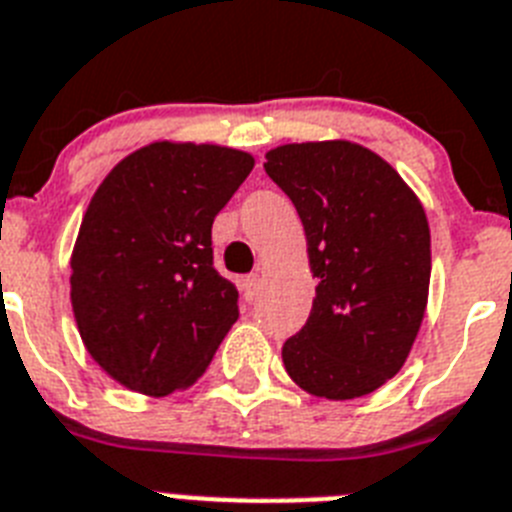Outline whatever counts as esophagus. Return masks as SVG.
Returning a JSON list of instances; mask_svg holds the SVG:
<instances>
[{
  "label": "esophagus",
  "mask_w": 512,
  "mask_h": 512,
  "mask_svg": "<svg viewBox=\"0 0 512 512\" xmlns=\"http://www.w3.org/2000/svg\"><path fill=\"white\" fill-rule=\"evenodd\" d=\"M242 291H244V299H247V302L257 299V291H260V276H257V273H252V276L244 278Z\"/></svg>",
  "instance_id": "1"
}]
</instances>
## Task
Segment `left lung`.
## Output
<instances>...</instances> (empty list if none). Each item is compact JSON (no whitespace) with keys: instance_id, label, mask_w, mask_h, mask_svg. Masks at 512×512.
Listing matches in <instances>:
<instances>
[{"instance_id":"left-lung-1","label":"left lung","mask_w":512,"mask_h":512,"mask_svg":"<svg viewBox=\"0 0 512 512\" xmlns=\"http://www.w3.org/2000/svg\"><path fill=\"white\" fill-rule=\"evenodd\" d=\"M265 158L320 278L304 328L283 343L286 372L330 401L372 393L403 367L427 307L422 203L388 161L346 140L281 145Z\"/></svg>"}]
</instances>
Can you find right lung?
<instances>
[{
  "label": "right lung",
  "mask_w": 512,
  "mask_h": 512,
  "mask_svg": "<svg viewBox=\"0 0 512 512\" xmlns=\"http://www.w3.org/2000/svg\"><path fill=\"white\" fill-rule=\"evenodd\" d=\"M255 166L221 145L153 143L101 182L72 252V309L88 354L124 388H190L239 317L213 268V218Z\"/></svg>",
  "instance_id": "right-lung-1"
}]
</instances>
